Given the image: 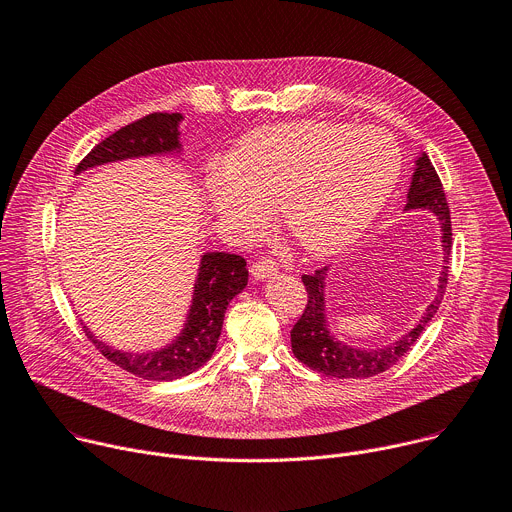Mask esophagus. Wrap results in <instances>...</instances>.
I'll return each instance as SVG.
<instances>
[{
	"mask_svg": "<svg viewBox=\"0 0 512 512\" xmlns=\"http://www.w3.org/2000/svg\"><path fill=\"white\" fill-rule=\"evenodd\" d=\"M277 273V263L273 259H261V261H255L251 265V275L255 279H265V277H271Z\"/></svg>",
	"mask_w": 512,
	"mask_h": 512,
	"instance_id": "1",
	"label": "esophagus"
}]
</instances>
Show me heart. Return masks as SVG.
Instances as JSON below:
<instances>
[{
  "label": "heart",
  "mask_w": 512,
  "mask_h": 512,
  "mask_svg": "<svg viewBox=\"0 0 512 512\" xmlns=\"http://www.w3.org/2000/svg\"><path fill=\"white\" fill-rule=\"evenodd\" d=\"M401 168L399 143L385 129L298 121L249 133L231 162L208 170L206 196L218 221L239 235L259 233L279 206L289 237L328 257L367 231Z\"/></svg>",
  "instance_id": "heart-1"
}]
</instances>
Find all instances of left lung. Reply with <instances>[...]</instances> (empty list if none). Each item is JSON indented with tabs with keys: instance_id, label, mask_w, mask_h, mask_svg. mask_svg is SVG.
I'll use <instances>...</instances> for the list:
<instances>
[{
	"instance_id": "1",
	"label": "left lung",
	"mask_w": 512,
	"mask_h": 512,
	"mask_svg": "<svg viewBox=\"0 0 512 512\" xmlns=\"http://www.w3.org/2000/svg\"><path fill=\"white\" fill-rule=\"evenodd\" d=\"M405 210H429L437 216V221H440L442 227L444 267L440 273V281H437V294L433 302L425 308L419 322L397 342L375 350L354 348L336 340L328 330L324 298V281L328 275V267L316 269L312 275H302V281L308 291V304L304 314L296 322L294 330H291V350H294L296 358L312 371L334 379H369L379 373H385L407 354V350L417 342L425 326L431 322L437 308H440L448 285L452 221L442 180L431 166L427 154H421L415 162V172L411 178Z\"/></svg>"
}]
</instances>
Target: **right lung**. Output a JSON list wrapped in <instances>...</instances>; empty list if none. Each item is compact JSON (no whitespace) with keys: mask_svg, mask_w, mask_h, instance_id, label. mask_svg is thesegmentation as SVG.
<instances>
[{"mask_svg":"<svg viewBox=\"0 0 512 512\" xmlns=\"http://www.w3.org/2000/svg\"><path fill=\"white\" fill-rule=\"evenodd\" d=\"M180 121V113H150L121 127L95 145L77 166V174L109 162L180 152ZM247 279V261L241 255L204 253L184 330L170 346L156 352H123L101 342L85 324L83 330L95 348L123 371L148 381H174L194 373L212 356L227 306L241 294Z\"/></svg>","mask_w":512,"mask_h":512,"instance_id":"right-lung-1","label":"right lung"}]
</instances>
